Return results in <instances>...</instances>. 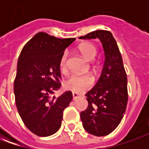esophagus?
Returning a JSON list of instances; mask_svg holds the SVG:
<instances>
[{
	"label": "esophagus",
	"instance_id": "1",
	"mask_svg": "<svg viewBox=\"0 0 149 149\" xmlns=\"http://www.w3.org/2000/svg\"><path fill=\"white\" fill-rule=\"evenodd\" d=\"M72 96H73V100H76V99H78L79 97V94H77V93H75V92H73L72 93Z\"/></svg>",
	"mask_w": 149,
	"mask_h": 149
}]
</instances>
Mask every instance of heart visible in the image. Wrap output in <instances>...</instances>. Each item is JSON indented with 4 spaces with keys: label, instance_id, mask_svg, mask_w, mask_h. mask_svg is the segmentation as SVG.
Wrapping results in <instances>:
<instances>
[{
    "label": "heart",
    "instance_id": "heart-1",
    "mask_svg": "<svg viewBox=\"0 0 149 149\" xmlns=\"http://www.w3.org/2000/svg\"><path fill=\"white\" fill-rule=\"evenodd\" d=\"M79 50L87 60H93L97 54V48L94 44L85 42L79 46ZM66 60L67 54L64 53L60 60V68L63 72H66ZM93 84V79L89 74H76L70 75L65 81V87L73 92H83L89 89Z\"/></svg>",
    "mask_w": 149,
    "mask_h": 149
}]
</instances>
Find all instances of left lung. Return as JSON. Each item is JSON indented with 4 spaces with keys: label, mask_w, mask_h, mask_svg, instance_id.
<instances>
[{
    "label": "left lung",
    "mask_w": 149,
    "mask_h": 149,
    "mask_svg": "<svg viewBox=\"0 0 149 149\" xmlns=\"http://www.w3.org/2000/svg\"><path fill=\"white\" fill-rule=\"evenodd\" d=\"M100 39L104 51L102 73L94 88L87 92V109L80 113L84 129L95 136L109 134L120 123L128 103L127 74L123 59L112 33L98 30L82 40Z\"/></svg>",
    "instance_id": "left-lung-1"
}]
</instances>
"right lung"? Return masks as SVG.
Wrapping results in <instances>:
<instances>
[{
    "label": "right lung",
    "mask_w": 149,
    "mask_h": 149,
    "mask_svg": "<svg viewBox=\"0 0 149 149\" xmlns=\"http://www.w3.org/2000/svg\"><path fill=\"white\" fill-rule=\"evenodd\" d=\"M74 40L39 32L20 52L14 82L15 104L26 128L38 136L47 137L60 129L63 111L73 99L71 91L59 97L53 94L61 85V57Z\"/></svg>",
    "instance_id": "right-lung-1"
}]
</instances>
